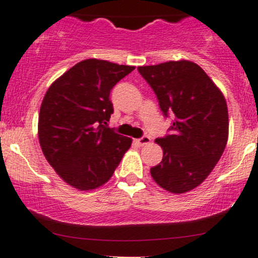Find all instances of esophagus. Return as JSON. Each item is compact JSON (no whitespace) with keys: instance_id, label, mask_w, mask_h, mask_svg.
I'll use <instances>...</instances> for the list:
<instances>
[{"instance_id":"1","label":"esophagus","mask_w":258,"mask_h":258,"mask_svg":"<svg viewBox=\"0 0 258 258\" xmlns=\"http://www.w3.org/2000/svg\"><path fill=\"white\" fill-rule=\"evenodd\" d=\"M135 142H136L138 146H146L151 142V138L148 136H143L141 138H137V140H135Z\"/></svg>"}]
</instances>
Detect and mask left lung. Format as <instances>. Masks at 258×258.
<instances>
[{
  "label": "left lung",
  "mask_w": 258,
  "mask_h": 258,
  "mask_svg": "<svg viewBox=\"0 0 258 258\" xmlns=\"http://www.w3.org/2000/svg\"><path fill=\"white\" fill-rule=\"evenodd\" d=\"M137 69L156 93L164 115H174L173 134L156 140L163 159L151 168V175L164 190L186 193L208 178L226 147V100L207 73L190 60Z\"/></svg>",
  "instance_id": "left-lung-1"
}]
</instances>
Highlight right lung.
Instances as JSON below:
<instances>
[{
	"instance_id": "obj_1",
	"label": "right lung",
	"mask_w": 258,
	"mask_h": 258,
	"mask_svg": "<svg viewBox=\"0 0 258 258\" xmlns=\"http://www.w3.org/2000/svg\"><path fill=\"white\" fill-rule=\"evenodd\" d=\"M135 67L101 59L75 64L44 95L38 118L43 154L56 174L79 190L112 177L132 138L106 127L113 112L110 91Z\"/></svg>"
}]
</instances>
